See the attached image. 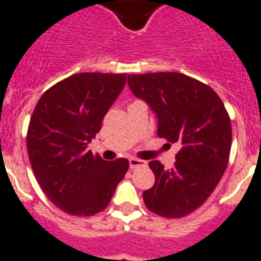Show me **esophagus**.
Wrapping results in <instances>:
<instances>
[{
    "label": "esophagus",
    "mask_w": 261,
    "mask_h": 261,
    "mask_svg": "<svg viewBox=\"0 0 261 261\" xmlns=\"http://www.w3.org/2000/svg\"><path fill=\"white\" fill-rule=\"evenodd\" d=\"M128 164H130V169H137L139 167H143L145 165V161L142 160H138V159H130L128 160Z\"/></svg>",
    "instance_id": "obj_1"
}]
</instances>
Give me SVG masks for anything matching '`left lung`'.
I'll return each instance as SVG.
<instances>
[{"mask_svg": "<svg viewBox=\"0 0 261 261\" xmlns=\"http://www.w3.org/2000/svg\"><path fill=\"white\" fill-rule=\"evenodd\" d=\"M128 87L157 116V135L180 150L172 169L154 160V186L143 192L151 213L181 218L200 207L218 186L231 147L230 118L208 85L181 73L128 74Z\"/></svg>", "mask_w": 261, "mask_h": 261, "instance_id": "8db88e82", "label": "left lung"}]
</instances>
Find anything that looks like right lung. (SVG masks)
Listing matches in <instances>:
<instances>
[{
    "instance_id": "right-lung-1",
    "label": "right lung",
    "mask_w": 261,
    "mask_h": 261,
    "mask_svg": "<svg viewBox=\"0 0 261 261\" xmlns=\"http://www.w3.org/2000/svg\"><path fill=\"white\" fill-rule=\"evenodd\" d=\"M126 79L73 74L46 90L35 107L27 134L31 167L47 198L67 214L104 210L128 169V160L106 161L88 150Z\"/></svg>"
}]
</instances>
